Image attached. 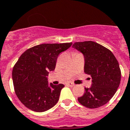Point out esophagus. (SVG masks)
<instances>
[{"label": "esophagus", "instance_id": "34e87169", "mask_svg": "<svg viewBox=\"0 0 130 130\" xmlns=\"http://www.w3.org/2000/svg\"><path fill=\"white\" fill-rule=\"evenodd\" d=\"M67 85H69V86H70V87H73L75 85L74 83H71V82H68V83H67Z\"/></svg>", "mask_w": 130, "mask_h": 130}]
</instances>
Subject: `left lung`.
Masks as SVG:
<instances>
[{
    "label": "left lung",
    "instance_id": "obj_1",
    "mask_svg": "<svg viewBox=\"0 0 130 130\" xmlns=\"http://www.w3.org/2000/svg\"><path fill=\"white\" fill-rule=\"evenodd\" d=\"M72 47L83 54L84 72L92 79L91 87H85V93L78 101L91 109L105 105L120 85L121 71L118 60L111 51L95 42H77Z\"/></svg>",
    "mask_w": 130,
    "mask_h": 130
}]
</instances>
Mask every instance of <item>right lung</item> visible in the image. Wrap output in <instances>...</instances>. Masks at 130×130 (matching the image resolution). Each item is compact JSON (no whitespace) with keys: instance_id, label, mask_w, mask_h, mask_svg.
Returning <instances> with one entry per match:
<instances>
[{"instance_id":"add662e5","label":"right lung","mask_w":130,"mask_h":130,"mask_svg":"<svg viewBox=\"0 0 130 130\" xmlns=\"http://www.w3.org/2000/svg\"><path fill=\"white\" fill-rule=\"evenodd\" d=\"M72 43L41 44L27 49L12 70L17 96L25 106L37 112L52 108L59 99L63 84L48 83V73L54 71L59 55Z\"/></svg>"}]
</instances>
